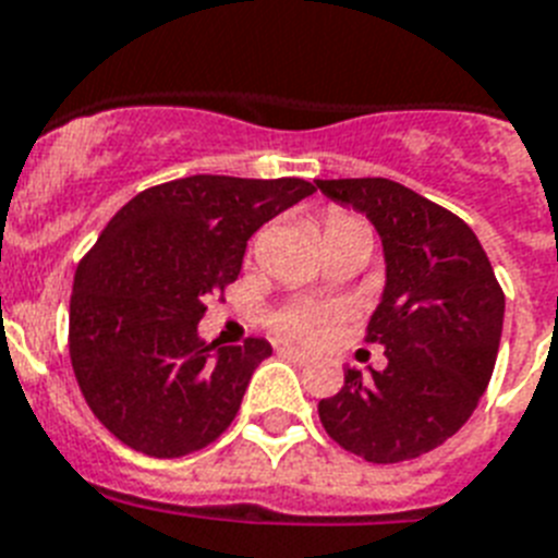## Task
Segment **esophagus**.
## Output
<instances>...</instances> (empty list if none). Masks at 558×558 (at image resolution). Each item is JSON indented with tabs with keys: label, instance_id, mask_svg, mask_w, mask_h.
Masks as SVG:
<instances>
[{
	"label": "esophagus",
	"instance_id": "1",
	"mask_svg": "<svg viewBox=\"0 0 558 558\" xmlns=\"http://www.w3.org/2000/svg\"><path fill=\"white\" fill-rule=\"evenodd\" d=\"M278 355L280 357H289V361H294V364H310V361H312L310 352L298 350V347H280Z\"/></svg>",
	"mask_w": 558,
	"mask_h": 558
}]
</instances>
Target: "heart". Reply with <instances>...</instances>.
I'll use <instances>...</instances> for the list:
<instances>
[{
    "label": "heart",
    "instance_id": "heart-1",
    "mask_svg": "<svg viewBox=\"0 0 558 558\" xmlns=\"http://www.w3.org/2000/svg\"><path fill=\"white\" fill-rule=\"evenodd\" d=\"M343 234H364V238H369V226H366L361 217L350 215V211H338V208H332V211L324 217V243L332 238H343ZM332 312L318 310V306H294V310L280 312L278 320H275L278 332L306 343L324 341L326 335L332 332Z\"/></svg>",
    "mask_w": 558,
    "mask_h": 558
}]
</instances>
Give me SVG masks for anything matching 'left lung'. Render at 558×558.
<instances>
[{
  "label": "left lung",
  "instance_id": "8db88e82",
  "mask_svg": "<svg viewBox=\"0 0 558 558\" xmlns=\"http://www.w3.org/2000/svg\"><path fill=\"white\" fill-rule=\"evenodd\" d=\"M381 238L387 283L366 326L381 373L347 369L318 415L329 438L373 464L418 459L456 436L490 384L505 292L461 217L387 177L315 180Z\"/></svg>",
  "mask_w": 558,
  "mask_h": 558
}]
</instances>
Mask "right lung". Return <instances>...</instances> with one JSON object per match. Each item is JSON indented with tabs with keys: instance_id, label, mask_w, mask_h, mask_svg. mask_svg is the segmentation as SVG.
Listing matches in <instances>:
<instances>
[{
	"instance_id": "obj_1",
	"label": "right lung",
	"mask_w": 558,
	"mask_h": 558,
	"mask_svg": "<svg viewBox=\"0 0 558 558\" xmlns=\"http://www.w3.org/2000/svg\"><path fill=\"white\" fill-rule=\"evenodd\" d=\"M315 185L194 174L140 192L76 266L68 350L99 424L154 459L220 438L269 341L206 343V303L238 280L246 240Z\"/></svg>"
}]
</instances>
